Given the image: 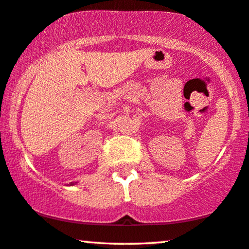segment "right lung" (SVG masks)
Wrapping results in <instances>:
<instances>
[{
    "label": "right lung",
    "mask_w": 249,
    "mask_h": 249,
    "mask_svg": "<svg viewBox=\"0 0 249 249\" xmlns=\"http://www.w3.org/2000/svg\"><path fill=\"white\" fill-rule=\"evenodd\" d=\"M76 183H71V184H70V185H71V186H72V185H75Z\"/></svg>",
    "instance_id": "obj_1"
}]
</instances>
